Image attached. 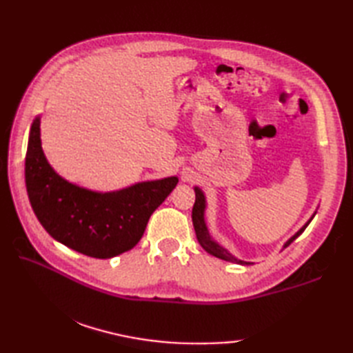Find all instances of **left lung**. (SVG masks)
<instances>
[{"label": "left lung", "mask_w": 353, "mask_h": 353, "mask_svg": "<svg viewBox=\"0 0 353 353\" xmlns=\"http://www.w3.org/2000/svg\"><path fill=\"white\" fill-rule=\"evenodd\" d=\"M194 191H196V203H194V208H192V224H194V229H196V235H197V239L200 245L203 247V249L209 253L212 254V256L215 258H220L223 261H229V262H235V264H239V265H250L253 264V262H247V261H241L235 258L234 254H232L229 250L224 249V247L221 244H219L215 241V239L211 236V234H209L208 230V226H206V221H205V212H206V197L203 191H201L199 186H194ZM314 215H316V212L312 214L311 219L306 221L303 226L299 229L294 235H292L287 243L283 244V249L285 247H288L294 239L302 234V232L308 228V224L311 223V220L314 219Z\"/></svg>", "instance_id": "obj_1"}]
</instances>
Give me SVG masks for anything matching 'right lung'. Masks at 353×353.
Instances as JSON below:
<instances>
[{"label": "right lung", "mask_w": 353, "mask_h": 353, "mask_svg": "<svg viewBox=\"0 0 353 353\" xmlns=\"http://www.w3.org/2000/svg\"><path fill=\"white\" fill-rule=\"evenodd\" d=\"M176 176L99 192L59 176L43 154L41 117L33 119L26 154V186L43 229L86 256L108 259L133 249L150 216L176 188Z\"/></svg>", "instance_id": "1"}]
</instances>
